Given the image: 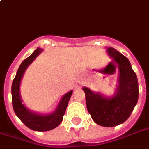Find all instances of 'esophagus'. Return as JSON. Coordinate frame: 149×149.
Returning a JSON list of instances; mask_svg holds the SVG:
<instances>
[{
    "label": "esophagus",
    "instance_id": "esophagus-1",
    "mask_svg": "<svg viewBox=\"0 0 149 149\" xmlns=\"http://www.w3.org/2000/svg\"><path fill=\"white\" fill-rule=\"evenodd\" d=\"M80 83H78V84H77L78 87H79V86H80Z\"/></svg>",
    "mask_w": 149,
    "mask_h": 149
}]
</instances>
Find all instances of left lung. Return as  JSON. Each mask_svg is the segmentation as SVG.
<instances>
[{"label": "left lung", "instance_id": "obj_1", "mask_svg": "<svg viewBox=\"0 0 149 149\" xmlns=\"http://www.w3.org/2000/svg\"><path fill=\"white\" fill-rule=\"evenodd\" d=\"M107 53L118 65L119 78L116 94L106 98L95 93L88 88L85 92L86 104L88 113L98 125L113 127L122 124L129 118L138 100L139 88L136 73L130 62L124 55L114 48H108Z\"/></svg>", "mask_w": 149, "mask_h": 149}]
</instances>
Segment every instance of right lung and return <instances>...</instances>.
Listing matches in <instances>:
<instances>
[{"instance_id":"1","label":"right lung","mask_w":149,"mask_h":149,"mask_svg":"<svg viewBox=\"0 0 149 149\" xmlns=\"http://www.w3.org/2000/svg\"><path fill=\"white\" fill-rule=\"evenodd\" d=\"M42 51L38 48L34 51L32 54L26 58L21 63L16 72V75L12 84V102H13V110L22 122L27 127L35 131H49L54 128L58 127L62 122L63 116L65 113V110L69 101L72 94V91H70L63 96L61 100L59 105L56 111L51 114L41 115L33 113L28 111L25 106L22 103L20 94H19V84L24 71L30 64L35 60Z\"/></svg>"}]
</instances>
